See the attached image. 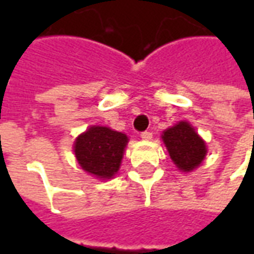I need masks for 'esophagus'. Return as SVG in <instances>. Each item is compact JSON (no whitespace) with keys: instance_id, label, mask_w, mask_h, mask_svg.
<instances>
[{"instance_id":"esophagus-1","label":"esophagus","mask_w":254,"mask_h":254,"mask_svg":"<svg viewBox=\"0 0 254 254\" xmlns=\"http://www.w3.org/2000/svg\"><path fill=\"white\" fill-rule=\"evenodd\" d=\"M140 137L143 138V140H151V138H152V133L145 130V132H143L141 134H140Z\"/></svg>"}]
</instances>
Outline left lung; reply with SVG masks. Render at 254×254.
I'll list each match as a JSON object with an SVG mask.
<instances>
[{
    "instance_id": "8db88e82",
    "label": "left lung",
    "mask_w": 254,
    "mask_h": 254,
    "mask_svg": "<svg viewBox=\"0 0 254 254\" xmlns=\"http://www.w3.org/2000/svg\"><path fill=\"white\" fill-rule=\"evenodd\" d=\"M162 140L169 151L171 160L184 173L194 170L201 165L207 155V145L194 127L187 121H181L166 129Z\"/></svg>"
}]
</instances>
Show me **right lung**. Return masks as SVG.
Instances as JSON below:
<instances>
[{
	"mask_svg": "<svg viewBox=\"0 0 254 254\" xmlns=\"http://www.w3.org/2000/svg\"><path fill=\"white\" fill-rule=\"evenodd\" d=\"M127 136L106 127H91L73 145L78 165L100 180H109L120 170Z\"/></svg>",
	"mask_w": 254,
	"mask_h": 254,
	"instance_id": "add662e5",
	"label": "right lung"
}]
</instances>
